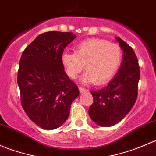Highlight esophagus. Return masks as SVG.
I'll list each match as a JSON object with an SVG mask.
<instances>
[{"instance_id":"esophagus-1","label":"esophagus","mask_w":156,"mask_h":156,"mask_svg":"<svg viewBox=\"0 0 156 156\" xmlns=\"http://www.w3.org/2000/svg\"><path fill=\"white\" fill-rule=\"evenodd\" d=\"M78 88H79V90H80V92H81V93L85 92V91L87 90H86L85 88H84V87H81V86H79V87H78Z\"/></svg>"}]
</instances>
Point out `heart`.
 I'll list each match as a JSON object with an SVG mask.
<instances>
[{
	"label": "heart",
	"instance_id": "heart-1",
	"mask_svg": "<svg viewBox=\"0 0 156 156\" xmlns=\"http://www.w3.org/2000/svg\"><path fill=\"white\" fill-rule=\"evenodd\" d=\"M122 59V50L119 45L106 40L91 38L80 42L75 52L64 51L61 62L66 73L75 79L85 65L87 72L82 76V81L100 85L114 75Z\"/></svg>",
	"mask_w": 156,
	"mask_h": 156
}]
</instances>
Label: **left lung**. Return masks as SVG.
Segmentation results:
<instances>
[{
    "label": "left lung",
    "mask_w": 156,
    "mask_h": 156,
    "mask_svg": "<svg viewBox=\"0 0 156 156\" xmlns=\"http://www.w3.org/2000/svg\"><path fill=\"white\" fill-rule=\"evenodd\" d=\"M123 50V60L117 75L107 86L91 90L94 103L89 115L100 126L110 127L122 121L133 108L138 94L140 70L134 51L126 42L116 37Z\"/></svg>",
    "instance_id": "8db88e82"
}]
</instances>
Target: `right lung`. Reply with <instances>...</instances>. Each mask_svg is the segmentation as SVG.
Wrapping results in <instances>:
<instances>
[{
  "mask_svg": "<svg viewBox=\"0 0 156 156\" xmlns=\"http://www.w3.org/2000/svg\"><path fill=\"white\" fill-rule=\"evenodd\" d=\"M75 37L72 32L42 33L20 58L17 83L22 106L29 119L45 130L57 128L66 121L79 94L61 62L64 49Z\"/></svg>",
  "mask_w": 156,
  "mask_h": 156,
  "instance_id": "right-lung-1",
  "label": "right lung"
}]
</instances>
